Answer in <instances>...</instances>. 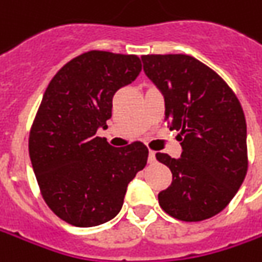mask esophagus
<instances>
[{
    "instance_id": "esophagus-1",
    "label": "esophagus",
    "mask_w": 262,
    "mask_h": 262,
    "mask_svg": "<svg viewBox=\"0 0 262 262\" xmlns=\"http://www.w3.org/2000/svg\"><path fill=\"white\" fill-rule=\"evenodd\" d=\"M148 162H150V163H155V162H156V153L151 151V150L148 151Z\"/></svg>"
}]
</instances>
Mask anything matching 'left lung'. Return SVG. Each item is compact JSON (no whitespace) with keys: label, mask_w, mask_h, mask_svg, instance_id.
<instances>
[{"label":"left lung","mask_w":262,"mask_h":262,"mask_svg":"<svg viewBox=\"0 0 262 262\" xmlns=\"http://www.w3.org/2000/svg\"><path fill=\"white\" fill-rule=\"evenodd\" d=\"M146 76L165 99V119L179 133L182 155L157 153L172 172L159 194L169 216L200 222L235 196L248 170L247 121L235 93L206 64L182 54L141 56Z\"/></svg>","instance_id":"1"}]
</instances>
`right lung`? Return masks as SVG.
<instances>
[{
    "label": "right lung",
    "mask_w": 262,
    "mask_h": 262,
    "mask_svg": "<svg viewBox=\"0 0 262 262\" xmlns=\"http://www.w3.org/2000/svg\"><path fill=\"white\" fill-rule=\"evenodd\" d=\"M141 71L137 55L90 51L51 80L29 137V155L48 207L64 222L93 227L121 211L128 184L147 165L136 141L112 147L96 137L107 128L112 97Z\"/></svg>",
    "instance_id": "right-lung-1"
}]
</instances>
